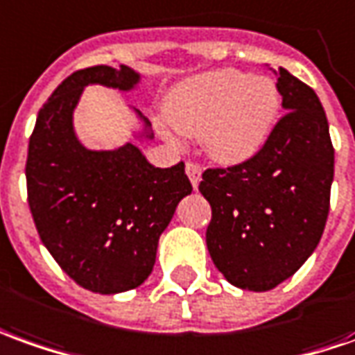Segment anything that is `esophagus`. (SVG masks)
<instances>
[{
	"instance_id": "esophagus-1",
	"label": "esophagus",
	"mask_w": 355,
	"mask_h": 355,
	"mask_svg": "<svg viewBox=\"0 0 355 355\" xmlns=\"http://www.w3.org/2000/svg\"><path fill=\"white\" fill-rule=\"evenodd\" d=\"M185 173H187V178H189V182H191L193 187L197 189V185L201 182V166H199V162L187 160V164H185Z\"/></svg>"
}]
</instances>
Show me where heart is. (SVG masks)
Instances as JSON below:
<instances>
[{
  "label": "heart",
  "mask_w": 355,
  "mask_h": 355,
  "mask_svg": "<svg viewBox=\"0 0 355 355\" xmlns=\"http://www.w3.org/2000/svg\"><path fill=\"white\" fill-rule=\"evenodd\" d=\"M280 114L278 89L266 77L220 69L195 77L173 92L166 116L183 133L202 137L218 162H241L259 153Z\"/></svg>",
  "instance_id": "b5f03b06"
}]
</instances>
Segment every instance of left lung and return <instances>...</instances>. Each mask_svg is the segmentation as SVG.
Segmentation results:
<instances>
[{
	"instance_id": "obj_1",
	"label": "left lung",
	"mask_w": 355,
	"mask_h": 355,
	"mask_svg": "<svg viewBox=\"0 0 355 355\" xmlns=\"http://www.w3.org/2000/svg\"><path fill=\"white\" fill-rule=\"evenodd\" d=\"M275 75L288 112L265 145L243 162L207 168L199 183L212 209V263L230 284L253 292L276 288L315 251L334 178V146L315 90L282 67Z\"/></svg>"
}]
</instances>
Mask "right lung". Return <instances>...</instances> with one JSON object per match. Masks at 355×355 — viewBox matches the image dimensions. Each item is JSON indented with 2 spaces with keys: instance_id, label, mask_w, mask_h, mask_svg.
Returning a JSON list of instances; mask_svg holds the SVG:
<instances>
[{
  "instance_id": "1",
  "label": "right lung",
  "mask_w": 355,
  "mask_h": 355,
  "mask_svg": "<svg viewBox=\"0 0 355 355\" xmlns=\"http://www.w3.org/2000/svg\"><path fill=\"white\" fill-rule=\"evenodd\" d=\"M139 79L125 65L75 71L40 107L28 141L26 193L38 236L63 272L96 294L145 282L160 234L193 191L183 162L154 168L133 143L89 150L75 137L73 110L83 87L131 90Z\"/></svg>"
}]
</instances>
